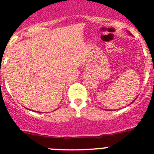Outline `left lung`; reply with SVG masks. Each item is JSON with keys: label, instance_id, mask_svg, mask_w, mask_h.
<instances>
[{"label": "left lung", "instance_id": "1", "mask_svg": "<svg viewBox=\"0 0 154 154\" xmlns=\"http://www.w3.org/2000/svg\"><path fill=\"white\" fill-rule=\"evenodd\" d=\"M129 34H130V35H132V34H131L130 32H129ZM133 101H132V102H133Z\"/></svg>", "mask_w": 154, "mask_h": 154}]
</instances>
